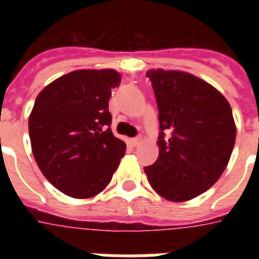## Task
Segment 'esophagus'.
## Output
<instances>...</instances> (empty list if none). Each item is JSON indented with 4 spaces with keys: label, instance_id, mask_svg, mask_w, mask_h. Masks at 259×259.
Masks as SVG:
<instances>
[{
    "label": "esophagus",
    "instance_id": "34e87169",
    "mask_svg": "<svg viewBox=\"0 0 259 259\" xmlns=\"http://www.w3.org/2000/svg\"><path fill=\"white\" fill-rule=\"evenodd\" d=\"M130 142H132V145H133V146L140 145V144H141V137H140V136H138V137L132 138V140H130Z\"/></svg>",
    "mask_w": 259,
    "mask_h": 259
}]
</instances>
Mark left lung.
I'll list each match as a JSON object with an SVG mask.
<instances>
[{"instance_id": "8db88e82", "label": "left lung", "mask_w": 259, "mask_h": 259, "mask_svg": "<svg viewBox=\"0 0 259 259\" xmlns=\"http://www.w3.org/2000/svg\"><path fill=\"white\" fill-rule=\"evenodd\" d=\"M146 76L160 119V153L145 166L148 180L166 200H191L211 188L229 164L237 137L231 106L195 75L150 70Z\"/></svg>"}]
</instances>
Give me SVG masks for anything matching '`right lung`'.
Returning a JSON list of instances; mask_svg holds the SVG:
<instances>
[{
  "mask_svg": "<svg viewBox=\"0 0 259 259\" xmlns=\"http://www.w3.org/2000/svg\"><path fill=\"white\" fill-rule=\"evenodd\" d=\"M114 70H78L38 94L29 115L32 152L55 188L75 199L103 191L126 144L111 133L109 99L119 86Z\"/></svg>",
  "mask_w": 259,
  "mask_h": 259,
  "instance_id": "1",
  "label": "right lung"
}]
</instances>
